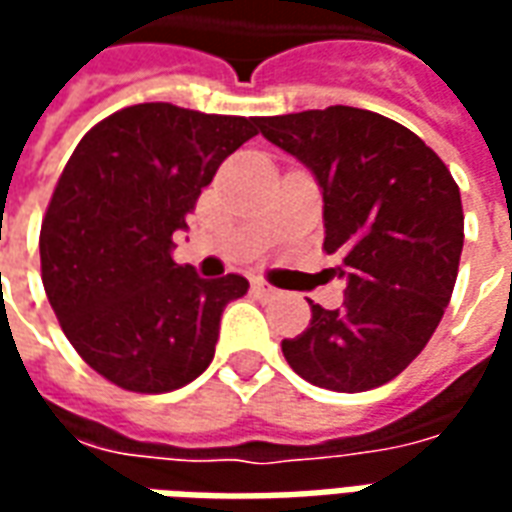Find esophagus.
Segmentation results:
<instances>
[{
	"label": "esophagus",
	"instance_id": "esophagus-1",
	"mask_svg": "<svg viewBox=\"0 0 512 512\" xmlns=\"http://www.w3.org/2000/svg\"><path fill=\"white\" fill-rule=\"evenodd\" d=\"M252 290H255L257 296H263V299H277L279 296V290L271 288V285H268V282H263V279H257L255 285H252Z\"/></svg>",
	"mask_w": 512,
	"mask_h": 512
}]
</instances>
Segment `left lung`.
Segmentation results:
<instances>
[{
  "instance_id": "left-lung-1",
  "label": "left lung",
  "mask_w": 512,
  "mask_h": 512,
  "mask_svg": "<svg viewBox=\"0 0 512 512\" xmlns=\"http://www.w3.org/2000/svg\"><path fill=\"white\" fill-rule=\"evenodd\" d=\"M260 134L310 169L323 194V249L340 255V310L312 304L282 340L304 381L365 392L400 376L450 304L463 249L458 183L414 131L367 109L260 117Z\"/></svg>"
}]
</instances>
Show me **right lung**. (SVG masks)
Returning <instances> with one entry per match:
<instances>
[{
    "mask_svg": "<svg viewBox=\"0 0 512 512\" xmlns=\"http://www.w3.org/2000/svg\"><path fill=\"white\" fill-rule=\"evenodd\" d=\"M260 117L136 104L90 128L40 227L43 288L95 373L128 392H172L211 365L219 321L249 288L172 260V233Z\"/></svg>",
    "mask_w": 512,
    "mask_h": 512,
    "instance_id": "1",
    "label": "right lung"
}]
</instances>
